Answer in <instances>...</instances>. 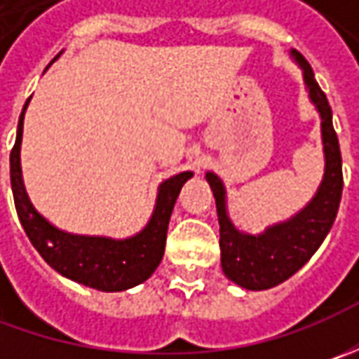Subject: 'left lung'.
I'll return each mask as SVG.
<instances>
[{
    "mask_svg": "<svg viewBox=\"0 0 359 359\" xmlns=\"http://www.w3.org/2000/svg\"><path fill=\"white\" fill-rule=\"evenodd\" d=\"M304 69V79L310 91L311 102L322 116V137H324L325 173L324 182L316 198L306 210L280 226L269 228L262 236L240 233L226 215V191L214 173H208V182L214 189L217 219H219V250L222 269L231 282L245 290H268L292 278L316 250L322 245L327 231L338 215L344 175H341V154L334 123L332 107L322 88L318 86L313 69L308 60L292 51Z\"/></svg>",
    "mask_w": 359,
    "mask_h": 359,
    "instance_id": "1",
    "label": "left lung"
}]
</instances>
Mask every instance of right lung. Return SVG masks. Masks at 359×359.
Masks as SVG:
<instances>
[{
  "label": "right lung",
  "instance_id": "add662e5",
  "mask_svg": "<svg viewBox=\"0 0 359 359\" xmlns=\"http://www.w3.org/2000/svg\"><path fill=\"white\" fill-rule=\"evenodd\" d=\"M27 102L23 105L18 123L15 145L9 156V175H11L15 210L29 241L55 271L95 290L121 292L145 282L156 271L163 257L168 224L173 205L182 186L194 173L182 172L161 184L156 212L151 215L147 228L135 238L116 241L109 238H88V236H72L60 231L57 228L49 226L35 212L21 182L20 145Z\"/></svg>",
  "mask_w": 359,
  "mask_h": 359
}]
</instances>
